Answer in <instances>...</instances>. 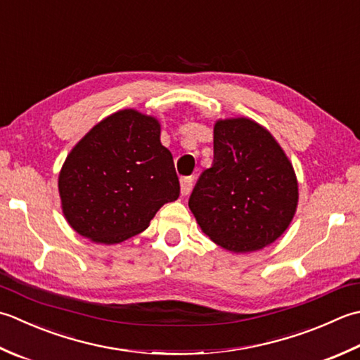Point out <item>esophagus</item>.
Returning <instances> with one entry per match:
<instances>
[{"label": "esophagus", "instance_id": "obj_1", "mask_svg": "<svg viewBox=\"0 0 360 360\" xmlns=\"http://www.w3.org/2000/svg\"><path fill=\"white\" fill-rule=\"evenodd\" d=\"M192 187H193L192 176H186V178L181 179V193L182 195H188L190 192H192Z\"/></svg>", "mask_w": 360, "mask_h": 360}]
</instances>
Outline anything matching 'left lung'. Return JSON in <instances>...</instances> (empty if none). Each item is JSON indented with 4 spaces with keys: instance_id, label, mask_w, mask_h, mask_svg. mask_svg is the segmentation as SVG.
Wrapping results in <instances>:
<instances>
[{
    "instance_id": "obj_1",
    "label": "left lung",
    "mask_w": 360,
    "mask_h": 360,
    "mask_svg": "<svg viewBox=\"0 0 360 360\" xmlns=\"http://www.w3.org/2000/svg\"><path fill=\"white\" fill-rule=\"evenodd\" d=\"M298 204V182L283 148L250 118L218 120L214 162L188 200L204 234L232 252H251L284 234Z\"/></svg>"
}]
</instances>
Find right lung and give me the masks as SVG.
Masks as SVG:
<instances>
[{
  "instance_id": "add662e5",
  "label": "right lung",
  "mask_w": 360,
  "mask_h": 360,
  "mask_svg": "<svg viewBox=\"0 0 360 360\" xmlns=\"http://www.w3.org/2000/svg\"><path fill=\"white\" fill-rule=\"evenodd\" d=\"M179 190L172 153L160 143L159 122L134 109L94 126L59 173L68 224L104 245L145 231L165 202L179 198Z\"/></svg>"
}]
</instances>
